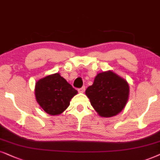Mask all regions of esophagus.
<instances>
[{"instance_id":"1","label":"esophagus","mask_w":160,"mask_h":160,"mask_svg":"<svg viewBox=\"0 0 160 160\" xmlns=\"http://www.w3.org/2000/svg\"><path fill=\"white\" fill-rule=\"evenodd\" d=\"M85 90H86V86H82V88L78 89V91H79V92H80V93H83Z\"/></svg>"}]
</instances>
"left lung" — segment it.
<instances>
[{"label": "left lung", "mask_w": 160, "mask_h": 160, "mask_svg": "<svg viewBox=\"0 0 160 160\" xmlns=\"http://www.w3.org/2000/svg\"><path fill=\"white\" fill-rule=\"evenodd\" d=\"M129 85L112 72L98 74L86 94L99 116L112 117L123 109L129 97Z\"/></svg>", "instance_id": "8db88e82"}]
</instances>
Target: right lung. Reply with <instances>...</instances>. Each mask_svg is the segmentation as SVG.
<instances>
[{
	"label": "right lung",
	"instance_id": "add662e5",
	"mask_svg": "<svg viewBox=\"0 0 160 160\" xmlns=\"http://www.w3.org/2000/svg\"><path fill=\"white\" fill-rule=\"evenodd\" d=\"M77 93L78 91L58 73L38 80L35 86L37 102L47 113L52 116L64 111Z\"/></svg>",
	"mask_w": 160,
	"mask_h": 160
}]
</instances>
